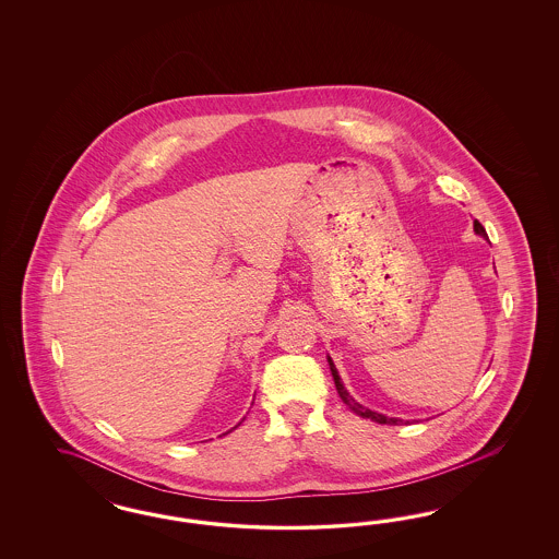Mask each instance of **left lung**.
<instances>
[{"label": "left lung", "instance_id": "obj_1", "mask_svg": "<svg viewBox=\"0 0 559 559\" xmlns=\"http://www.w3.org/2000/svg\"><path fill=\"white\" fill-rule=\"evenodd\" d=\"M474 229L475 234H479L481 237L486 236V229H484V225L479 223V221H474ZM328 362H330V371H332V377H334V383H336V390H338V395L342 397V402L346 404V406L350 407L355 414L358 416H362V418H369L372 423L379 424H393V426H397V424H402L400 418H388V416H383V414H377V412H372L369 407L360 406L358 402L353 400V395L348 393V391L344 390V385H342V381H340L338 371H336V367H334V362H332V358H328Z\"/></svg>", "mask_w": 559, "mask_h": 559}]
</instances>
